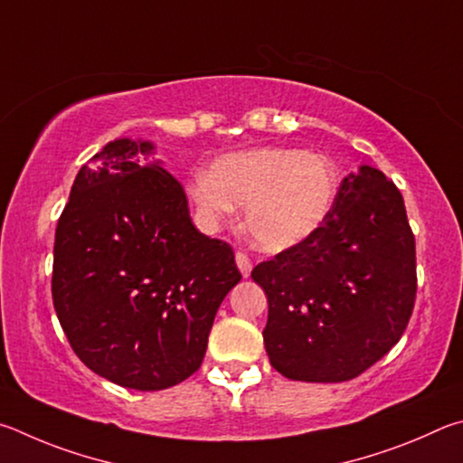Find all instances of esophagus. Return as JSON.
Instances as JSON below:
<instances>
[{
    "mask_svg": "<svg viewBox=\"0 0 463 463\" xmlns=\"http://www.w3.org/2000/svg\"><path fill=\"white\" fill-rule=\"evenodd\" d=\"M236 264H238V269H240V272H241V277L248 279L250 272H252V262H250L248 254L238 252V254H236Z\"/></svg>",
    "mask_w": 463,
    "mask_h": 463,
    "instance_id": "34e87169",
    "label": "esophagus"
}]
</instances>
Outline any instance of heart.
Returning a JSON list of instances; mask_svg holds the SVG:
<instances>
[{"instance_id":"heart-1","label":"heart","mask_w":463,"mask_h":463,"mask_svg":"<svg viewBox=\"0 0 463 463\" xmlns=\"http://www.w3.org/2000/svg\"><path fill=\"white\" fill-rule=\"evenodd\" d=\"M189 197L207 225L232 219L246 205L244 225L264 252H285L326 223L337 197L335 165L323 154L252 148L225 154L189 183Z\"/></svg>"}]
</instances>
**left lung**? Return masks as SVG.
I'll use <instances>...</instances> for the list:
<instances>
[{"instance_id":"obj_1","label":"left lung","mask_w":463,"mask_h":463,"mask_svg":"<svg viewBox=\"0 0 463 463\" xmlns=\"http://www.w3.org/2000/svg\"><path fill=\"white\" fill-rule=\"evenodd\" d=\"M252 280L269 298L262 335L274 370L303 383L362 374L399 342L415 305V236L401 191L362 165L339 184L326 223L258 264Z\"/></svg>"}]
</instances>
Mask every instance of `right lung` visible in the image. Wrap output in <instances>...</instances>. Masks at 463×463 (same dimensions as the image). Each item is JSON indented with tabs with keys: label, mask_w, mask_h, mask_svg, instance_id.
<instances>
[{
	"label": "right lung",
	"mask_w": 463,
	"mask_h": 463,
	"mask_svg": "<svg viewBox=\"0 0 463 463\" xmlns=\"http://www.w3.org/2000/svg\"><path fill=\"white\" fill-rule=\"evenodd\" d=\"M148 140L118 137L80 166L56 225L52 301L79 360L134 391L197 372L241 274L193 225L183 184Z\"/></svg>",
	"instance_id": "right-lung-1"
}]
</instances>
